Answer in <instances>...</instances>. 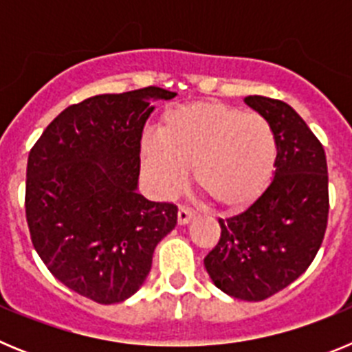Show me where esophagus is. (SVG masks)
<instances>
[{
    "label": "esophagus",
    "instance_id": "esophagus-1",
    "mask_svg": "<svg viewBox=\"0 0 352 352\" xmlns=\"http://www.w3.org/2000/svg\"><path fill=\"white\" fill-rule=\"evenodd\" d=\"M194 217H195V211H192L190 208H186V206L178 208V223H182V226H185V223L190 222Z\"/></svg>",
    "mask_w": 352,
    "mask_h": 352
}]
</instances>
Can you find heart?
<instances>
[{
	"label": "heart",
	"instance_id": "b5f03b06",
	"mask_svg": "<svg viewBox=\"0 0 352 352\" xmlns=\"http://www.w3.org/2000/svg\"><path fill=\"white\" fill-rule=\"evenodd\" d=\"M276 139L266 118L220 102L179 105L142 142V167L157 194L173 195L186 179L214 206L239 211L266 190L276 166Z\"/></svg>",
	"mask_w": 352,
	"mask_h": 352
}]
</instances>
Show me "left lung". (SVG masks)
Returning <instances> with one entry per match:
<instances>
[{
	"mask_svg": "<svg viewBox=\"0 0 352 352\" xmlns=\"http://www.w3.org/2000/svg\"><path fill=\"white\" fill-rule=\"evenodd\" d=\"M276 139L275 178L243 213L219 220L220 239L204 257L211 280L245 301H263L309 268L328 226V166L321 141L282 100L247 96Z\"/></svg>",
	"mask_w": 352,
	"mask_h": 352,
	"instance_id": "8db88e82",
	"label": "left lung"
}]
</instances>
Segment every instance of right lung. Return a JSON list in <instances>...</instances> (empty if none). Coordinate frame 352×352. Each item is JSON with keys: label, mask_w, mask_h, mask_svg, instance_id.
Wrapping results in <instances>:
<instances>
[{"label": "right lung", "mask_w": 352, "mask_h": 352, "mask_svg": "<svg viewBox=\"0 0 352 352\" xmlns=\"http://www.w3.org/2000/svg\"><path fill=\"white\" fill-rule=\"evenodd\" d=\"M174 96L148 86L86 98L58 114L30 151L24 206L33 247L61 284L96 303L132 296L178 222L173 203L135 190L149 98Z\"/></svg>", "instance_id": "1"}]
</instances>
